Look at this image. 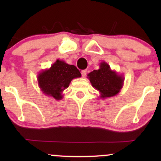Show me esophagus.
Instances as JSON below:
<instances>
[{
  "mask_svg": "<svg viewBox=\"0 0 161 161\" xmlns=\"http://www.w3.org/2000/svg\"><path fill=\"white\" fill-rule=\"evenodd\" d=\"M81 73H82V77H86V74H87V70L86 69L82 70V71L81 72Z\"/></svg>",
  "mask_w": 161,
  "mask_h": 161,
  "instance_id": "34e87169",
  "label": "esophagus"
}]
</instances>
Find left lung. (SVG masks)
I'll return each mask as SVG.
<instances>
[{"label":"left lung","instance_id":"8db88e82","mask_svg":"<svg viewBox=\"0 0 161 161\" xmlns=\"http://www.w3.org/2000/svg\"><path fill=\"white\" fill-rule=\"evenodd\" d=\"M92 86L100 93V98H107L116 96L123 86V75L110 69L106 62L100 64L99 69L93 70L88 74Z\"/></svg>","mask_w":161,"mask_h":161}]
</instances>
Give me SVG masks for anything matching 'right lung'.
Returning <instances> with one entry per match:
<instances>
[{
  "label": "right lung",
  "mask_w": 161,
  "mask_h": 161,
  "mask_svg": "<svg viewBox=\"0 0 161 161\" xmlns=\"http://www.w3.org/2000/svg\"><path fill=\"white\" fill-rule=\"evenodd\" d=\"M80 71L74 65L57 60L49 69L38 74V84L44 95L56 100L63 98V92L68 88L73 79L81 77Z\"/></svg>",
  "instance_id": "add662e5"
}]
</instances>
